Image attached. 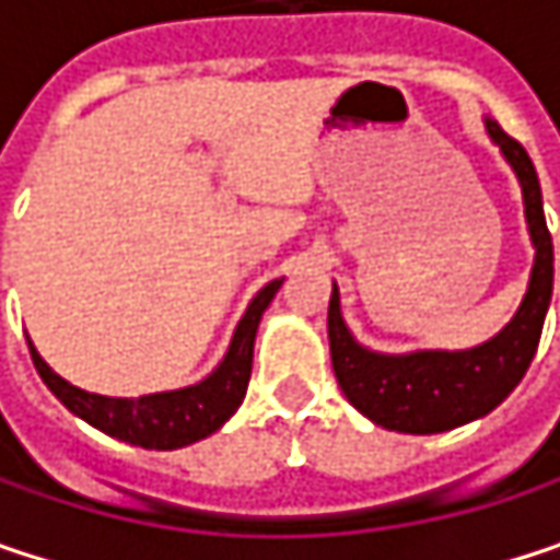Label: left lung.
<instances>
[{"mask_svg": "<svg viewBox=\"0 0 560 560\" xmlns=\"http://www.w3.org/2000/svg\"><path fill=\"white\" fill-rule=\"evenodd\" d=\"M487 129L522 180L525 220L535 243V269L528 281V294L503 334L464 353L380 357L363 350L350 337L340 317L337 288L330 294L327 337H330L334 376L353 408H360L366 418H373L389 431L438 434L493 411L518 386L538 350L545 311L551 301V281H555V249L541 210V184L528 152L509 132H503V126L487 119Z\"/></svg>", "mask_w": 560, "mask_h": 560, "instance_id": "8db88e82", "label": "left lung"}]
</instances>
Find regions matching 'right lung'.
Returning a JSON list of instances; mask_svg holds the SVG:
<instances>
[{
	"instance_id": "add662e5",
	"label": "right lung",
	"mask_w": 560,
	"mask_h": 560,
	"mask_svg": "<svg viewBox=\"0 0 560 560\" xmlns=\"http://www.w3.org/2000/svg\"><path fill=\"white\" fill-rule=\"evenodd\" d=\"M279 284L281 281H269L253 298V304L246 307V314L233 334L230 353L223 357L217 373H210L203 383H197L190 389L159 392V395H142V398H106V395H93V392L63 383L35 353V347H28L32 363H35L38 376L45 380V386L55 392L73 415H80L93 428L106 431L109 438L145 447V451H174V447H184V444H194V441L213 434L246 398L249 373H253L256 327H259L262 311L276 298Z\"/></svg>"
}]
</instances>
